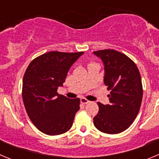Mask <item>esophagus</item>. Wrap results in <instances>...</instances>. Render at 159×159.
I'll use <instances>...</instances> for the list:
<instances>
[{
	"mask_svg": "<svg viewBox=\"0 0 159 159\" xmlns=\"http://www.w3.org/2000/svg\"><path fill=\"white\" fill-rule=\"evenodd\" d=\"M80 101L82 103H84V104H88V103H89L90 102V101L88 100L87 99H85V98H82V99H80Z\"/></svg>",
	"mask_w": 159,
	"mask_h": 159,
	"instance_id": "1",
	"label": "esophagus"
}]
</instances>
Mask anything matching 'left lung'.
<instances>
[{"instance_id": "obj_1", "label": "left lung", "mask_w": 159, "mask_h": 159, "mask_svg": "<svg viewBox=\"0 0 159 159\" xmlns=\"http://www.w3.org/2000/svg\"><path fill=\"white\" fill-rule=\"evenodd\" d=\"M104 66L103 81L110 90V103L98 102L99 112L94 125L107 134H119L130 126L137 116L143 99L141 75L137 66L126 55L116 50L94 52Z\"/></svg>"}]
</instances>
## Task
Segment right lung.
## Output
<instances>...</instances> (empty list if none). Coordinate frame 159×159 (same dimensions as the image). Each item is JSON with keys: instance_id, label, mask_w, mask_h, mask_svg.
Segmentation results:
<instances>
[{"instance_id": "1", "label": "right lung", "mask_w": 159, "mask_h": 159, "mask_svg": "<svg viewBox=\"0 0 159 159\" xmlns=\"http://www.w3.org/2000/svg\"><path fill=\"white\" fill-rule=\"evenodd\" d=\"M82 52H49L32 60L23 78L22 97L31 121L48 135L64 134L72 126L80 99L57 93L67 72Z\"/></svg>"}]
</instances>
